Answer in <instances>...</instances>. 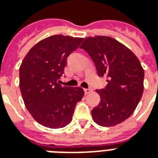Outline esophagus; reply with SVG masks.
I'll list each match as a JSON object with an SVG mask.
<instances>
[{"label": "esophagus", "instance_id": "1", "mask_svg": "<svg viewBox=\"0 0 158 158\" xmlns=\"http://www.w3.org/2000/svg\"><path fill=\"white\" fill-rule=\"evenodd\" d=\"M90 92H92V89H90V88L85 89V94H89Z\"/></svg>", "mask_w": 158, "mask_h": 158}]
</instances>
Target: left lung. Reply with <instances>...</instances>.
Wrapping results in <instances>:
<instances>
[{
  "label": "left lung",
  "instance_id": "8db88e82",
  "mask_svg": "<svg viewBox=\"0 0 158 158\" xmlns=\"http://www.w3.org/2000/svg\"><path fill=\"white\" fill-rule=\"evenodd\" d=\"M88 52L100 77H107L106 88L96 89L100 102L91 110L101 127H113L129 118L143 94L144 70L137 57L114 38L86 37L80 46Z\"/></svg>",
  "mask_w": 158,
  "mask_h": 158
}]
</instances>
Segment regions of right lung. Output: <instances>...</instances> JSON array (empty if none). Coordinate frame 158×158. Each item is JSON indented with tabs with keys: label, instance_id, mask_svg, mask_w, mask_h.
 I'll use <instances>...</instances> for the list:
<instances>
[{
	"label": "right lung",
	"instance_id": "add662e5",
	"mask_svg": "<svg viewBox=\"0 0 158 158\" xmlns=\"http://www.w3.org/2000/svg\"><path fill=\"white\" fill-rule=\"evenodd\" d=\"M84 38L54 35L40 41L25 56L19 69L20 90L26 108L43 127L58 129L73 119L85 94L80 87L62 86L67 58Z\"/></svg>",
	"mask_w": 158,
	"mask_h": 158
}]
</instances>
